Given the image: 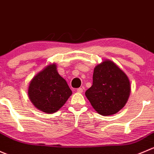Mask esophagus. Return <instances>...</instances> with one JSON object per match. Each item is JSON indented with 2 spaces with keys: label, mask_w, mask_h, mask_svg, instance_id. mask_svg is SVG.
<instances>
[{
  "label": "esophagus",
  "mask_w": 154,
  "mask_h": 154,
  "mask_svg": "<svg viewBox=\"0 0 154 154\" xmlns=\"http://www.w3.org/2000/svg\"><path fill=\"white\" fill-rule=\"evenodd\" d=\"M76 92L77 93H83V89L82 88H78L76 90Z\"/></svg>",
  "instance_id": "esophagus-1"
}]
</instances>
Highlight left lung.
<instances>
[{"instance_id": "obj_1", "label": "left lung", "mask_w": 154, "mask_h": 154, "mask_svg": "<svg viewBox=\"0 0 154 154\" xmlns=\"http://www.w3.org/2000/svg\"><path fill=\"white\" fill-rule=\"evenodd\" d=\"M130 94L131 83L128 75L108 59L95 66L93 85L85 92V96L94 110L105 116L121 110Z\"/></svg>"}]
</instances>
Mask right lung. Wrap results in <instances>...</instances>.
Segmentation results:
<instances>
[{"instance_id": "right-lung-1", "label": "right lung", "mask_w": 154, "mask_h": 154, "mask_svg": "<svg viewBox=\"0 0 154 154\" xmlns=\"http://www.w3.org/2000/svg\"><path fill=\"white\" fill-rule=\"evenodd\" d=\"M72 95L65 79L58 74L55 63L47 65L30 81L28 96L33 105L45 113H53Z\"/></svg>"}]
</instances>
